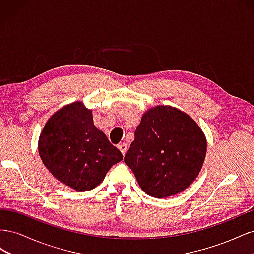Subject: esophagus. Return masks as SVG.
Here are the masks:
<instances>
[{
	"label": "esophagus",
	"mask_w": 254,
	"mask_h": 254,
	"mask_svg": "<svg viewBox=\"0 0 254 254\" xmlns=\"http://www.w3.org/2000/svg\"><path fill=\"white\" fill-rule=\"evenodd\" d=\"M118 147H119V149L121 150V152L123 153V156H124L125 153H126V151H127V149H128L127 144H126V143H121V144L118 145Z\"/></svg>",
	"instance_id": "esophagus-1"
}]
</instances>
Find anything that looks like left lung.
I'll return each instance as SVG.
<instances>
[{"label":"left lung","instance_id":"8db88e82","mask_svg":"<svg viewBox=\"0 0 254 254\" xmlns=\"http://www.w3.org/2000/svg\"><path fill=\"white\" fill-rule=\"evenodd\" d=\"M206 141L196 122L170 106L146 112L124 161L146 194L164 198L178 194L200 172Z\"/></svg>","mask_w":254,"mask_h":254}]
</instances>
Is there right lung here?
Here are the masks:
<instances>
[{
  "mask_svg": "<svg viewBox=\"0 0 254 254\" xmlns=\"http://www.w3.org/2000/svg\"><path fill=\"white\" fill-rule=\"evenodd\" d=\"M39 155L56 179L80 191L97 187L123 160L122 152L94 126L92 111L79 102L61 108L47 122Z\"/></svg>",
  "mask_w": 254,
  "mask_h": 254,
  "instance_id": "obj_1",
  "label": "right lung"
}]
</instances>
